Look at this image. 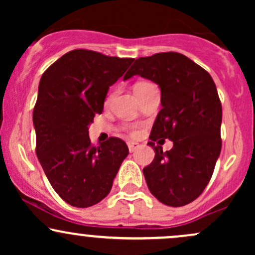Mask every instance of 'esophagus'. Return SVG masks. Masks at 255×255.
Returning a JSON list of instances; mask_svg holds the SVG:
<instances>
[{
  "mask_svg": "<svg viewBox=\"0 0 255 255\" xmlns=\"http://www.w3.org/2000/svg\"><path fill=\"white\" fill-rule=\"evenodd\" d=\"M139 144L137 142H128V148H129V152H134L139 148Z\"/></svg>",
  "mask_w": 255,
  "mask_h": 255,
  "instance_id": "34e87169",
  "label": "esophagus"
}]
</instances>
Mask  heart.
Segmentation results:
<instances>
[{
  "instance_id": "b5f03b06",
  "label": "heart",
  "mask_w": 255,
  "mask_h": 255,
  "mask_svg": "<svg viewBox=\"0 0 255 255\" xmlns=\"http://www.w3.org/2000/svg\"><path fill=\"white\" fill-rule=\"evenodd\" d=\"M148 86H153V84L148 83V81H141V83H137L135 85V92L137 90H141V89H145V87H148ZM110 98H108V101H109ZM128 130H129V133L131 134V135H136L137 134V129L135 126H128Z\"/></svg>"
}]
</instances>
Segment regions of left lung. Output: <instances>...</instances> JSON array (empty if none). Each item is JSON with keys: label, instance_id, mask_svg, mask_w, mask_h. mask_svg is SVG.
<instances>
[{"label": "left lung", "instance_id": "left-lung-1", "mask_svg": "<svg viewBox=\"0 0 255 255\" xmlns=\"http://www.w3.org/2000/svg\"><path fill=\"white\" fill-rule=\"evenodd\" d=\"M148 79L160 87L162 109L152 127L148 145L154 159L145 166L148 189L160 203L183 206L195 200L211 180L222 148V104L211 75L178 52L139 57L125 75ZM171 139L163 152L154 141Z\"/></svg>", "mask_w": 255, "mask_h": 255}]
</instances>
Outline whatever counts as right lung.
Here are the masks:
<instances>
[{"label":"right lung","mask_w":255,"mask_h":255,"mask_svg":"<svg viewBox=\"0 0 255 255\" xmlns=\"http://www.w3.org/2000/svg\"><path fill=\"white\" fill-rule=\"evenodd\" d=\"M133 61L77 49L40 78L33 109L36 153L52 188L72 206L84 209L103 200L129 152L119 137L92 145L89 125L103 111L109 86Z\"/></svg>","instance_id":"obj_1"}]
</instances>
